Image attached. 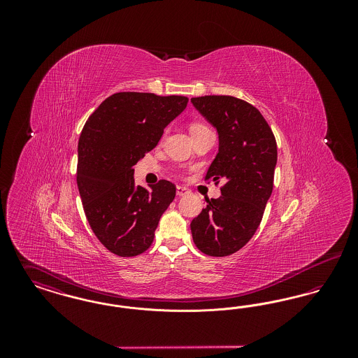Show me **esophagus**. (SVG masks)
<instances>
[{"label": "esophagus", "mask_w": 358, "mask_h": 358, "mask_svg": "<svg viewBox=\"0 0 358 358\" xmlns=\"http://www.w3.org/2000/svg\"><path fill=\"white\" fill-rule=\"evenodd\" d=\"M189 193V189L185 187H177V196H185Z\"/></svg>", "instance_id": "34e87169"}]
</instances>
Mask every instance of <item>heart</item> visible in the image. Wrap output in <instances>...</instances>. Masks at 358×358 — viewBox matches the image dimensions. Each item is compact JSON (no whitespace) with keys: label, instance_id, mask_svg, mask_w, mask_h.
I'll return each instance as SVG.
<instances>
[{"label":"heart","instance_id":"b5f03b06","mask_svg":"<svg viewBox=\"0 0 358 358\" xmlns=\"http://www.w3.org/2000/svg\"><path fill=\"white\" fill-rule=\"evenodd\" d=\"M209 127L204 124V123H200V122H193L192 124H190V133H192V136L193 134H196V133H200V131H204V130H208Z\"/></svg>","mask_w":358,"mask_h":358}]
</instances>
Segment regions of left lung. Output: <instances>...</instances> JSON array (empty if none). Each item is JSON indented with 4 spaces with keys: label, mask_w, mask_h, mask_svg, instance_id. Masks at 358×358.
<instances>
[{
    "label": "left lung",
    "mask_w": 358,
    "mask_h": 358,
    "mask_svg": "<svg viewBox=\"0 0 358 358\" xmlns=\"http://www.w3.org/2000/svg\"><path fill=\"white\" fill-rule=\"evenodd\" d=\"M190 102L219 131V153L205 181L224 182L219 199L190 222L196 247L209 256L232 255L255 235L273 193L278 158L273 130L251 103L229 95H205Z\"/></svg>",
    "instance_id": "8db88e82"
}]
</instances>
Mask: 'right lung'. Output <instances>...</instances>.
I'll use <instances>...</instances> for the list:
<instances>
[{
	"label": "right lung",
	"mask_w": 358,
	"mask_h": 358,
	"mask_svg": "<svg viewBox=\"0 0 358 358\" xmlns=\"http://www.w3.org/2000/svg\"><path fill=\"white\" fill-rule=\"evenodd\" d=\"M187 101L181 95L117 92L85 122L78 145L76 182L92 232L115 255L145 252L174 200L176 185L168 180H159L150 190L136 187L133 166L157 146Z\"/></svg>",
	"instance_id": "right-lung-1"
}]
</instances>
